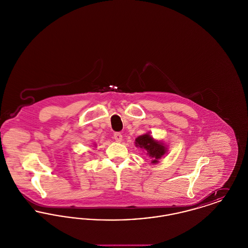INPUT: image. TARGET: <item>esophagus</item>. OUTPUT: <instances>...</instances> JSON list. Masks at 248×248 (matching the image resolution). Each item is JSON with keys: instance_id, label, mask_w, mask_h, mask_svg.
Masks as SVG:
<instances>
[{"instance_id": "esophagus-1", "label": "esophagus", "mask_w": 248, "mask_h": 248, "mask_svg": "<svg viewBox=\"0 0 248 248\" xmlns=\"http://www.w3.org/2000/svg\"><path fill=\"white\" fill-rule=\"evenodd\" d=\"M113 139L116 142H121L123 140V136L121 133H114V136H113Z\"/></svg>"}]
</instances>
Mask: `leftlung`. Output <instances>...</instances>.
<instances>
[{"label":"left lung","instance_id":"obj_1","mask_svg":"<svg viewBox=\"0 0 248 248\" xmlns=\"http://www.w3.org/2000/svg\"><path fill=\"white\" fill-rule=\"evenodd\" d=\"M135 146L141 149L151 158V164H158L160 159L168 152V146L164 141L154 139L150 132L145 133L135 140Z\"/></svg>","mask_w":248,"mask_h":248}]
</instances>
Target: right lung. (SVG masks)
I'll return each instance as SVG.
<instances>
[{
    "instance_id": "1",
    "label": "right lung",
    "mask_w": 248,
    "mask_h": 248,
    "mask_svg": "<svg viewBox=\"0 0 248 248\" xmlns=\"http://www.w3.org/2000/svg\"><path fill=\"white\" fill-rule=\"evenodd\" d=\"M94 147H95V144H94Z\"/></svg>"
}]
</instances>
